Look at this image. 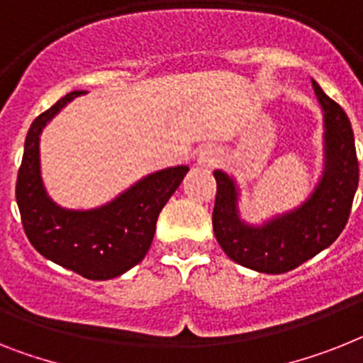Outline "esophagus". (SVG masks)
I'll return each mask as SVG.
<instances>
[{
    "mask_svg": "<svg viewBox=\"0 0 363 363\" xmlns=\"http://www.w3.org/2000/svg\"><path fill=\"white\" fill-rule=\"evenodd\" d=\"M219 162H221V153H219V149L216 147L201 149L199 157H197V166H199L201 169H214Z\"/></svg>",
    "mask_w": 363,
    "mask_h": 363,
    "instance_id": "34e87169",
    "label": "esophagus"
}]
</instances>
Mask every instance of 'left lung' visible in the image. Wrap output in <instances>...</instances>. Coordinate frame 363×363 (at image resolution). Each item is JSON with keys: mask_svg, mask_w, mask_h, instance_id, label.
Segmentation results:
<instances>
[{"mask_svg": "<svg viewBox=\"0 0 363 363\" xmlns=\"http://www.w3.org/2000/svg\"><path fill=\"white\" fill-rule=\"evenodd\" d=\"M312 86L323 112V172L299 206L260 225L247 223L240 216L242 191L236 179L221 169L214 172L216 240L230 260L258 273L279 275L315 257L336 242L351 214L360 172L351 121L313 79Z\"/></svg>", "mask_w": 363, "mask_h": 363, "instance_id": "left-lung-1", "label": "left lung"}]
</instances>
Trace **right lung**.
<instances>
[{
	"label": "right lung",
	"instance_id": "add662e5",
	"mask_svg": "<svg viewBox=\"0 0 363 363\" xmlns=\"http://www.w3.org/2000/svg\"><path fill=\"white\" fill-rule=\"evenodd\" d=\"M84 90L69 92L31 123L16 181L21 223L33 247L84 279L108 280L144 260L160 210L181 186L188 166L149 173L120 196L88 210L64 208L50 197L40 172L44 127Z\"/></svg>",
	"mask_w": 363,
	"mask_h": 363
}]
</instances>
